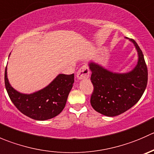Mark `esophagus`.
I'll use <instances>...</instances> for the list:
<instances>
[{"instance_id":"esophagus-1","label":"esophagus","mask_w":154,"mask_h":154,"mask_svg":"<svg viewBox=\"0 0 154 154\" xmlns=\"http://www.w3.org/2000/svg\"><path fill=\"white\" fill-rule=\"evenodd\" d=\"M90 71L88 69V67L86 65L82 66L80 69L78 70L77 73V77L79 80H82V79H87L89 77Z\"/></svg>"}]
</instances>
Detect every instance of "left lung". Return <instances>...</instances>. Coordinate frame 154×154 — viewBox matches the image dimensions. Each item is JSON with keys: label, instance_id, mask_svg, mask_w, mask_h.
Wrapping results in <instances>:
<instances>
[{"label": "left lung", "instance_id": "1", "mask_svg": "<svg viewBox=\"0 0 154 154\" xmlns=\"http://www.w3.org/2000/svg\"><path fill=\"white\" fill-rule=\"evenodd\" d=\"M139 61L127 74L110 72L94 63H89L94 90L90 103L97 112L106 116H119L134 106L142 97L147 84V68L142 50L134 39Z\"/></svg>", "mask_w": 154, "mask_h": 154}]
</instances>
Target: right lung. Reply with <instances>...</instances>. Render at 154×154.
<instances>
[{"mask_svg":"<svg viewBox=\"0 0 154 154\" xmlns=\"http://www.w3.org/2000/svg\"><path fill=\"white\" fill-rule=\"evenodd\" d=\"M74 77V74H59L43 89L30 94H21L9 83L6 67L4 82L10 100L21 113L34 120L45 121L58 116L63 110Z\"/></svg>","mask_w":154,"mask_h":154,"instance_id":"1","label":"right lung"}]
</instances>
